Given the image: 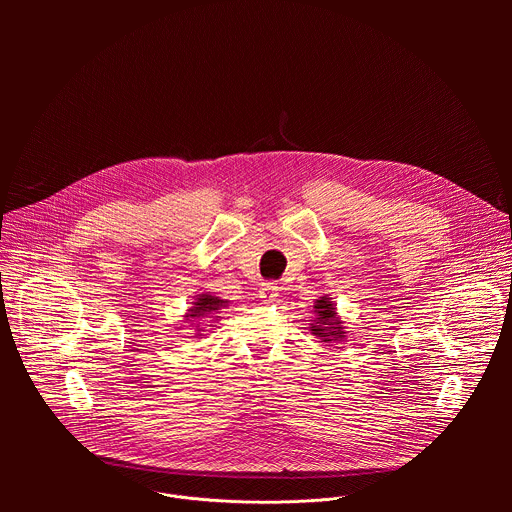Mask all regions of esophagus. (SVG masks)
<instances>
[{"label":"esophagus","mask_w":512,"mask_h":512,"mask_svg":"<svg viewBox=\"0 0 512 512\" xmlns=\"http://www.w3.org/2000/svg\"><path fill=\"white\" fill-rule=\"evenodd\" d=\"M277 291H279V287H277L275 283H267V285L263 287V298H265L267 302H275Z\"/></svg>","instance_id":"obj_1"}]
</instances>
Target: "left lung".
Listing matches in <instances>:
<instances>
[{"label": "left lung", "mask_w": 512, "mask_h": 512, "mask_svg": "<svg viewBox=\"0 0 512 512\" xmlns=\"http://www.w3.org/2000/svg\"><path fill=\"white\" fill-rule=\"evenodd\" d=\"M314 312H316V320L310 326L314 336H318L322 342H336V340L344 338L346 332L342 328L340 318L336 316V308L330 302V298L324 296L322 300H316Z\"/></svg>", "instance_id": "left-lung-1"}]
</instances>
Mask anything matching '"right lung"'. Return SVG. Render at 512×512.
<instances>
[{"label":"right lung","instance_id":"add662e5","mask_svg":"<svg viewBox=\"0 0 512 512\" xmlns=\"http://www.w3.org/2000/svg\"><path fill=\"white\" fill-rule=\"evenodd\" d=\"M227 300H221L216 296H210V294H200L196 298V302H192V308L188 310L186 314V320L190 322H196V320H218L221 316H218V310L227 308Z\"/></svg>","mask_w":512,"mask_h":512}]
</instances>
